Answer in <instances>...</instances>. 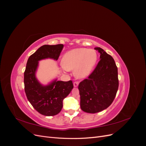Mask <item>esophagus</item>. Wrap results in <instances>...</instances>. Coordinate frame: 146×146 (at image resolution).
<instances>
[{
    "label": "esophagus",
    "instance_id": "34e87169",
    "mask_svg": "<svg viewBox=\"0 0 146 146\" xmlns=\"http://www.w3.org/2000/svg\"><path fill=\"white\" fill-rule=\"evenodd\" d=\"M78 83H79V82H78V81L74 82V86L75 87H77V86L78 85Z\"/></svg>",
    "mask_w": 146,
    "mask_h": 146
}]
</instances>
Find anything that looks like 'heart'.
I'll return each mask as SVG.
<instances>
[{
    "mask_svg": "<svg viewBox=\"0 0 146 146\" xmlns=\"http://www.w3.org/2000/svg\"><path fill=\"white\" fill-rule=\"evenodd\" d=\"M98 55L93 49L78 48L70 50L64 55L61 63L64 70H74L78 78L87 77L96 63Z\"/></svg>",
    "mask_w": 146,
    "mask_h": 146,
    "instance_id": "heart-1",
    "label": "heart"
}]
</instances>
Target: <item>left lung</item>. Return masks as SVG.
I'll use <instances>...</instances> for the list:
<instances>
[{"label": "left lung", "instance_id": "1", "mask_svg": "<svg viewBox=\"0 0 146 146\" xmlns=\"http://www.w3.org/2000/svg\"><path fill=\"white\" fill-rule=\"evenodd\" d=\"M100 61L88 78L78 85L80 107L83 111L96 113L107 108L115 98L119 87L117 68L113 57L100 47Z\"/></svg>", "mask_w": 146, "mask_h": 146}]
</instances>
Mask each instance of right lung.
I'll list each match as a JSON object with an SVG mask.
<instances>
[{
  "mask_svg": "<svg viewBox=\"0 0 146 146\" xmlns=\"http://www.w3.org/2000/svg\"><path fill=\"white\" fill-rule=\"evenodd\" d=\"M63 44L44 45L28 59L24 72V89L27 99L33 108L44 116L58 114L63 107V101L74 87L72 81L53 82L44 86L35 77L38 61L47 58L57 60L63 48Z\"/></svg>",
  "mask_w": 146,
  "mask_h": 146,
  "instance_id": "right-lung-1",
  "label": "right lung"
}]
</instances>
